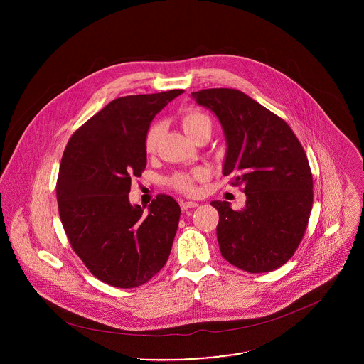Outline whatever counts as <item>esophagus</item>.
Listing matches in <instances>:
<instances>
[{
	"mask_svg": "<svg viewBox=\"0 0 364 364\" xmlns=\"http://www.w3.org/2000/svg\"><path fill=\"white\" fill-rule=\"evenodd\" d=\"M198 208V203L196 202H186V200H182L181 202V208L182 210H189V208Z\"/></svg>",
	"mask_w": 364,
	"mask_h": 364,
	"instance_id": "esophagus-1",
	"label": "esophagus"
}]
</instances>
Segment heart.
Here are the masks:
<instances>
[{
	"label": "heart",
	"instance_id": "b5f03b06",
	"mask_svg": "<svg viewBox=\"0 0 364 364\" xmlns=\"http://www.w3.org/2000/svg\"><path fill=\"white\" fill-rule=\"evenodd\" d=\"M181 124L183 132L193 140L198 134L203 133V132H210L213 129V122L210 119L208 113L202 112V110H191L188 113H185L181 119ZM158 136H159V124H153L147 134H146V140H144V147L147 153H153L156 150V141H158ZM206 178V172L202 169H198L192 173H179L175 175L171 181L172 186L175 189H178L179 192L183 193H193L195 192V181H202Z\"/></svg>",
	"mask_w": 364,
	"mask_h": 364
}]
</instances>
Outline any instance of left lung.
<instances>
[{"label": "left lung", "mask_w": 364, "mask_h": 364, "mask_svg": "<svg viewBox=\"0 0 364 364\" xmlns=\"http://www.w3.org/2000/svg\"><path fill=\"white\" fill-rule=\"evenodd\" d=\"M192 98L218 117L227 143L223 175L247 195L242 210L211 202L221 255L250 273L272 272L294 255L310 220L306 151L283 119L238 90H202Z\"/></svg>", "instance_id": "obj_1"}]
</instances>
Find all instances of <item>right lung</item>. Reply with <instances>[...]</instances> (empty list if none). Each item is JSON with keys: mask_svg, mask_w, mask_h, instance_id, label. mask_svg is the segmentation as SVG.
I'll return each instance as SVG.
<instances>
[{"mask_svg": "<svg viewBox=\"0 0 364 364\" xmlns=\"http://www.w3.org/2000/svg\"><path fill=\"white\" fill-rule=\"evenodd\" d=\"M183 90L116 98L68 140L55 185L58 214L74 252L113 287L147 283L164 267L181 208L158 195L144 208L129 202L132 178L146 169V134L156 113Z\"/></svg>", "mask_w": 364, "mask_h": 364, "instance_id": "obj_1", "label": "right lung"}]
</instances>
